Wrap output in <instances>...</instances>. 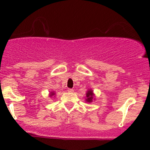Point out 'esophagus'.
<instances>
[{"label":"esophagus","instance_id":"obj_1","mask_svg":"<svg viewBox=\"0 0 150 150\" xmlns=\"http://www.w3.org/2000/svg\"><path fill=\"white\" fill-rule=\"evenodd\" d=\"M67 91L69 92V93H72V92L74 91V90H73V89H72V88H68Z\"/></svg>","mask_w":150,"mask_h":150}]
</instances>
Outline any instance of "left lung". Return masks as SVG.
<instances>
[{
  "mask_svg": "<svg viewBox=\"0 0 150 150\" xmlns=\"http://www.w3.org/2000/svg\"><path fill=\"white\" fill-rule=\"evenodd\" d=\"M93 96H94V93H93V90H91V89H88L87 93H86V102H88V103H91V102H93Z\"/></svg>",
  "mask_w": 150,
  "mask_h": 150,
  "instance_id": "left-lung-1",
  "label": "left lung"
}]
</instances>
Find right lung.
<instances>
[{"mask_svg": "<svg viewBox=\"0 0 150 150\" xmlns=\"http://www.w3.org/2000/svg\"><path fill=\"white\" fill-rule=\"evenodd\" d=\"M54 95H55V93H54V91H52L50 93V96H54Z\"/></svg>", "mask_w": 150, "mask_h": 150, "instance_id": "add662e5", "label": "right lung"}]
</instances>
